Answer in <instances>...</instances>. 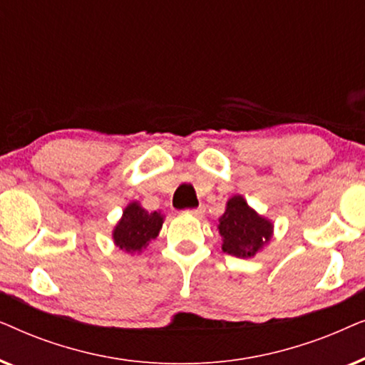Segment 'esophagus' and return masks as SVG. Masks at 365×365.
Returning <instances> with one entry per match:
<instances>
[{
	"instance_id": "esophagus-1",
	"label": "esophagus",
	"mask_w": 365,
	"mask_h": 365,
	"mask_svg": "<svg viewBox=\"0 0 365 365\" xmlns=\"http://www.w3.org/2000/svg\"><path fill=\"white\" fill-rule=\"evenodd\" d=\"M189 214H191V216H196V217H201L204 212H206V207L204 206H201V207H196V209H189L187 211Z\"/></svg>"
}]
</instances>
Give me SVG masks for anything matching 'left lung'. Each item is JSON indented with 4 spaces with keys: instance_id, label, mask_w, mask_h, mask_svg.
<instances>
[{
    "instance_id": "1",
    "label": "left lung",
    "mask_w": 365,
    "mask_h": 365,
    "mask_svg": "<svg viewBox=\"0 0 365 365\" xmlns=\"http://www.w3.org/2000/svg\"><path fill=\"white\" fill-rule=\"evenodd\" d=\"M217 229L222 237V251L247 259L256 256L271 241L274 224L254 211L241 194H236L227 201Z\"/></svg>"
}]
</instances>
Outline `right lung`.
Listing matches in <instances>:
<instances>
[{
  "label": "right lung",
  "mask_w": 365,
  "mask_h": 365,
  "mask_svg": "<svg viewBox=\"0 0 365 365\" xmlns=\"http://www.w3.org/2000/svg\"><path fill=\"white\" fill-rule=\"evenodd\" d=\"M164 222L161 211L149 212L138 201L124 207L123 216L113 229V241L116 247L128 254H141L153 239L159 236Z\"/></svg>",
  "instance_id": "1"
}]
</instances>
